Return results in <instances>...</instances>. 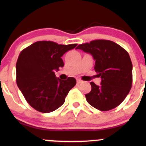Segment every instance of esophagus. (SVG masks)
Wrapping results in <instances>:
<instances>
[{
    "mask_svg": "<svg viewBox=\"0 0 146 146\" xmlns=\"http://www.w3.org/2000/svg\"><path fill=\"white\" fill-rule=\"evenodd\" d=\"M82 82V80H80V79H78V80H77V83H78V84H80V83H81Z\"/></svg>",
    "mask_w": 146,
    "mask_h": 146,
    "instance_id": "34e87169",
    "label": "esophagus"
}]
</instances>
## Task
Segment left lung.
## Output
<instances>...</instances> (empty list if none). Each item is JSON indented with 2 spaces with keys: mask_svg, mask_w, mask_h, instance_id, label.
I'll return each instance as SVG.
<instances>
[{
  "mask_svg": "<svg viewBox=\"0 0 146 146\" xmlns=\"http://www.w3.org/2000/svg\"><path fill=\"white\" fill-rule=\"evenodd\" d=\"M76 48L92 54L95 70L102 78L100 85L90 82L92 89L85 95L87 102L100 111L119 106L132 86L133 66L129 53L115 42L104 39L81 44Z\"/></svg>",
  "mask_w": 146,
  "mask_h": 146,
  "instance_id": "1",
  "label": "left lung"
}]
</instances>
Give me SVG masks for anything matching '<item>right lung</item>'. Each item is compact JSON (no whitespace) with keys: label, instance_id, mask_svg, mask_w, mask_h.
I'll return each mask as SVG.
<instances>
[{"label":"right lung","instance_id":"add662e5","mask_svg":"<svg viewBox=\"0 0 146 146\" xmlns=\"http://www.w3.org/2000/svg\"><path fill=\"white\" fill-rule=\"evenodd\" d=\"M76 46L39 41L20 52L16 64V82L28 104L36 111H55L76 85L74 78L61 80L54 71L64 66L61 56Z\"/></svg>","mask_w":146,"mask_h":146}]
</instances>
